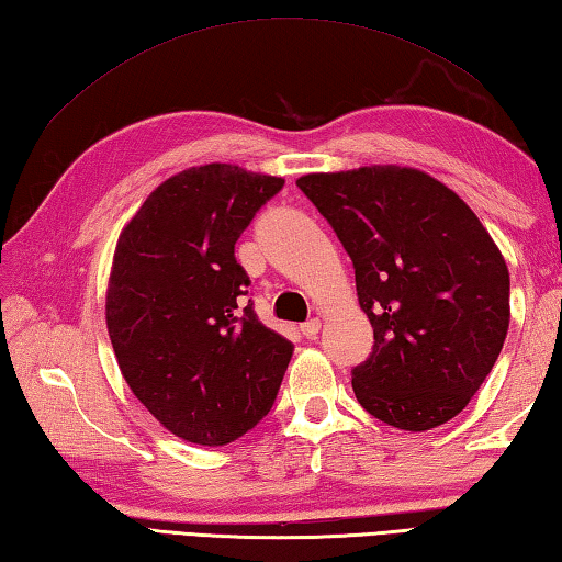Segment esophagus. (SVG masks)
Listing matches in <instances>:
<instances>
[{
    "instance_id": "esophagus-1",
    "label": "esophagus",
    "mask_w": 562,
    "mask_h": 562,
    "mask_svg": "<svg viewBox=\"0 0 562 562\" xmlns=\"http://www.w3.org/2000/svg\"><path fill=\"white\" fill-rule=\"evenodd\" d=\"M300 331L306 338H314L318 331H322V322H318V318H310V322L300 326Z\"/></svg>"
}]
</instances>
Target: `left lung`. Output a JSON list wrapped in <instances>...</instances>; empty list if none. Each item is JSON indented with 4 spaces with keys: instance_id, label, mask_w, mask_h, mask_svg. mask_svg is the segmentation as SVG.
<instances>
[{
    "instance_id": "1",
    "label": "left lung",
    "mask_w": 562,
    "mask_h": 562,
    "mask_svg": "<svg viewBox=\"0 0 562 562\" xmlns=\"http://www.w3.org/2000/svg\"><path fill=\"white\" fill-rule=\"evenodd\" d=\"M356 268L375 346L353 368L362 409L428 431L465 409L509 328V270L487 228L431 175L400 165L296 180Z\"/></svg>"
}]
</instances>
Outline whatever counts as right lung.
<instances>
[{"mask_svg": "<svg viewBox=\"0 0 562 562\" xmlns=\"http://www.w3.org/2000/svg\"><path fill=\"white\" fill-rule=\"evenodd\" d=\"M282 184L226 162L182 170L119 236L109 338L131 392L182 441H236L278 397L294 346L258 322L234 248Z\"/></svg>", "mask_w": 562, "mask_h": 562, "instance_id": "obj_1", "label": "right lung"}]
</instances>
